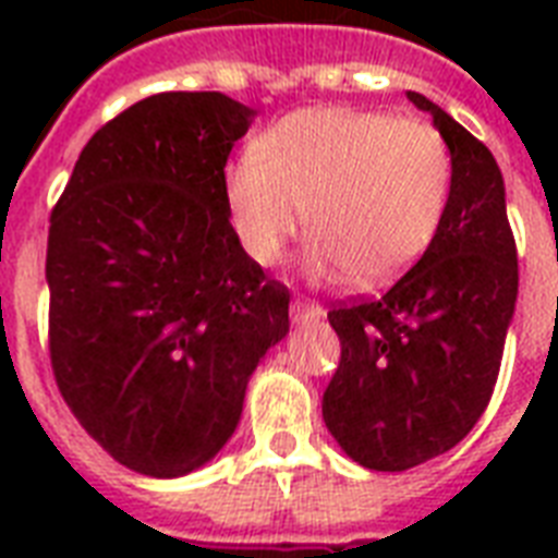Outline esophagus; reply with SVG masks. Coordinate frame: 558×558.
<instances>
[{
	"label": "esophagus",
	"instance_id": "esophagus-1",
	"mask_svg": "<svg viewBox=\"0 0 558 558\" xmlns=\"http://www.w3.org/2000/svg\"><path fill=\"white\" fill-rule=\"evenodd\" d=\"M292 318L295 324H310L324 318V306L318 301H310V298H295L292 301Z\"/></svg>",
	"mask_w": 558,
	"mask_h": 558
}]
</instances>
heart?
<instances>
[{"label":"heart","instance_id":"obj_1","mask_svg":"<svg viewBox=\"0 0 558 558\" xmlns=\"http://www.w3.org/2000/svg\"><path fill=\"white\" fill-rule=\"evenodd\" d=\"M454 159L428 121L350 107L280 118L226 170V208L257 266H278L306 217V269L356 287L402 278L449 214Z\"/></svg>","mask_w":558,"mask_h":558}]
</instances>
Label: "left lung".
Masks as SVG:
<instances>
[{
	"label": "left lung",
	"instance_id": "1",
	"mask_svg": "<svg viewBox=\"0 0 558 558\" xmlns=\"http://www.w3.org/2000/svg\"><path fill=\"white\" fill-rule=\"evenodd\" d=\"M454 187L428 252L379 301L332 306L341 362L324 390V423L348 458L376 472H405L454 449L489 405L519 298L498 161L437 104Z\"/></svg>",
	"mask_w": 558,
	"mask_h": 558
}]
</instances>
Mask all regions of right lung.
I'll return each mask as SVG.
<instances>
[{
  "label": "right lung",
  "mask_w": 558,
  "mask_h": 558,
  "mask_svg": "<svg viewBox=\"0 0 558 558\" xmlns=\"http://www.w3.org/2000/svg\"><path fill=\"white\" fill-rule=\"evenodd\" d=\"M257 116L161 92L83 147L48 226V350L65 405L133 472L179 477L234 434L289 289L228 222L226 161Z\"/></svg>",
  "instance_id": "add662e5"
}]
</instances>
